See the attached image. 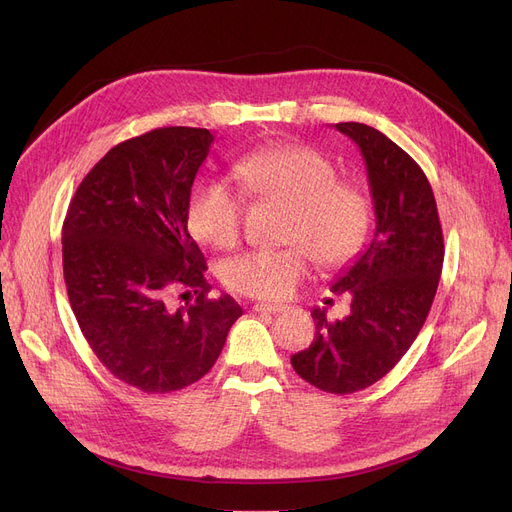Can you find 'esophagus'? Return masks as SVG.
<instances>
[{
	"label": "esophagus",
	"mask_w": 512,
	"mask_h": 512,
	"mask_svg": "<svg viewBox=\"0 0 512 512\" xmlns=\"http://www.w3.org/2000/svg\"><path fill=\"white\" fill-rule=\"evenodd\" d=\"M253 311H257V313H282V311H286V307L284 305H270V303H255Z\"/></svg>",
	"instance_id": "1"
}]
</instances>
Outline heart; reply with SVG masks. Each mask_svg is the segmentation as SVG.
<instances>
[{
	"label": "heart",
	"mask_w": 512,
	"mask_h": 512,
	"mask_svg": "<svg viewBox=\"0 0 512 512\" xmlns=\"http://www.w3.org/2000/svg\"><path fill=\"white\" fill-rule=\"evenodd\" d=\"M232 178L257 201L286 205L282 249L247 251L222 265V282L251 299H286L315 263L336 267L351 261L367 240L371 203L361 186L338 180L328 157L303 145H276L240 157ZM186 224L201 245L228 251L242 236V203L222 182L195 188Z\"/></svg>",
	"instance_id": "heart-1"
}]
</instances>
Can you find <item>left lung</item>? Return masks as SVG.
<instances>
[{
    "instance_id": "1",
    "label": "left lung",
    "mask_w": 512,
    "mask_h": 512,
    "mask_svg": "<svg viewBox=\"0 0 512 512\" xmlns=\"http://www.w3.org/2000/svg\"><path fill=\"white\" fill-rule=\"evenodd\" d=\"M336 128L365 159L375 234L332 284V292L351 294V311L330 321L326 309H313L315 340L290 363L311 386L351 394L382 380L423 328L442 274L444 236L417 161L367 124Z\"/></svg>"
}]
</instances>
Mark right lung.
<instances>
[{"label":"right lung","mask_w":512,"mask_h":512,"mask_svg":"<svg viewBox=\"0 0 512 512\" xmlns=\"http://www.w3.org/2000/svg\"><path fill=\"white\" fill-rule=\"evenodd\" d=\"M213 134L149 130L107 151L78 184L62 226L64 282L80 332L103 367L147 394L195 384L242 315L209 297L186 207ZM193 291L184 308L175 299Z\"/></svg>","instance_id":"add662e5"}]
</instances>
